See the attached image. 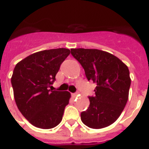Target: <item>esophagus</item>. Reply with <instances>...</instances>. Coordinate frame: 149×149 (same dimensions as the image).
Here are the masks:
<instances>
[{"label": "esophagus", "mask_w": 149, "mask_h": 149, "mask_svg": "<svg viewBox=\"0 0 149 149\" xmlns=\"http://www.w3.org/2000/svg\"><path fill=\"white\" fill-rule=\"evenodd\" d=\"M72 97H76L77 96V93H72Z\"/></svg>", "instance_id": "obj_1"}]
</instances>
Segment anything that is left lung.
Wrapping results in <instances>:
<instances>
[{"label": "left lung", "instance_id": "left-lung-1", "mask_svg": "<svg viewBox=\"0 0 149 149\" xmlns=\"http://www.w3.org/2000/svg\"><path fill=\"white\" fill-rule=\"evenodd\" d=\"M71 54L80 62L88 81L97 84L95 96L88 97L90 104L81 113L89 128H105L120 116L128 99L131 84L127 65L116 56L99 49H71Z\"/></svg>", "mask_w": 149, "mask_h": 149}]
</instances>
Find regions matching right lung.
<instances>
[{"label":"right lung","mask_w":149,"mask_h":149,"mask_svg":"<svg viewBox=\"0 0 149 149\" xmlns=\"http://www.w3.org/2000/svg\"><path fill=\"white\" fill-rule=\"evenodd\" d=\"M69 54L70 50L64 48L43 50L15 66L11 78L15 101L21 114L35 127L49 129L61 121L71 94L49 88L52 87L60 66Z\"/></svg>","instance_id":"obj_1"}]
</instances>
